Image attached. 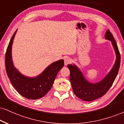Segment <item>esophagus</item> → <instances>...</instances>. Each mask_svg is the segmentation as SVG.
<instances>
[{
    "instance_id": "34e87169",
    "label": "esophagus",
    "mask_w": 124,
    "mask_h": 124,
    "mask_svg": "<svg viewBox=\"0 0 124 124\" xmlns=\"http://www.w3.org/2000/svg\"><path fill=\"white\" fill-rule=\"evenodd\" d=\"M71 62V59H70V58L66 57L64 59V65H67L68 64H69L70 62Z\"/></svg>"
}]
</instances>
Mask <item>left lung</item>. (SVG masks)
Instances as JSON below:
<instances>
[{"mask_svg": "<svg viewBox=\"0 0 124 124\" xmlns=\"http://www.w3.org/2000/svg\"><path fill=\"white\" fill-rule=\"evenodd\" d=\"M105 36V39L111 42L115 50L116 60L110 71L102 80L96 83H90L86 80L83 73L76 65H68V68L70 71V79L73 91L76 97L85 101H93L106 94L112 85L118 74L121 61L118 46L109 30H107Z\"/></svg>", "mask_w": 124, "mask_h": 124, "instance_id": "left-lung-1", "label": "left lung"}]
</instances>
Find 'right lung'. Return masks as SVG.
I'll return each instance as SVG.
<instances>
[{
	"label": "right lung",
	"instance_id": "right-lung-1",
	"mask_svg": "<svg viewBox=\"0 0 124 124\" xmlns=\"http://www.w3.org/2000/svg\"><path fill=\"white\" fill-rule=\"evenodd\" d=\"M16 31L13 34L6 50V70L11 83L21 95L29 99H37L45 96L50 90L57 73L64 66L62 59L53 62L39 76L27 77L15 68L12 60L11 49Z\"/></svg>",
	"mask_w": 124,
	"mask_h": 124
}]
</instances>
